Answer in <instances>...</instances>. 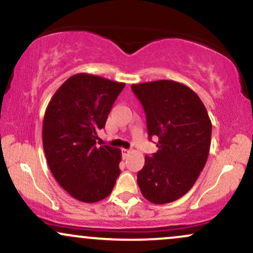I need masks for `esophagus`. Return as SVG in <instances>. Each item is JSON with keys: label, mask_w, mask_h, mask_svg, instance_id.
I'll list each match as a JSON object with an SVG mask.
<instances>
[{"label": "esophagus", "mask_w": 253, "mask_h": 253, "mask_svg": "<svg viewBox=\"0 0 253 253\" xmlns=\"http://www.w3.org/2000/svg\"><path fill=\"white\" fill-rule=\"evenodd\" d=\"M130 152H132V151H130V150L123 149V151H121V153H123V158L124 159H127V157L130 155Z\"/></svg>", "instance_id": "obj_1"}]
</instances>
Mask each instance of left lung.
<instances>
[{
  "instance_id": "1",
  "label": "left lung",
  "mask_w": 253,
  "mask_h": 253,
  "mask_svg": "<svg viewBox=\"0 0 253 253\" xmlns=\"http://www.w3.org/2000/svg\"><path fill=\"white\" fill-rule=\"evenodd\" d=\"M130 88L144 107L149 139L158 138V151L145 157L136 182L150 202H173L191 189L207 162L211 138L207 109L193 90L175 81Z\"/></svg>"
}]
</instances>
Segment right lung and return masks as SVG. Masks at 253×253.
<instances>
[{"label":"right lung","instance_id":"right-lung-1","mask_svg":"<svg viewBox=\"0 0 253 253\" xmlns=\"http://www.w3.org/2000/svg\"><path fill=\"white\" fill-rule=\"evenodd\" d=\"M125 83L77 74L51 98L42 124V145L52 175L75 199L92 203L112 193L120 175L121 151L96 145L98 129Z\"/></svg>","mask_w":253,"mask_h":253}]
</instances>
